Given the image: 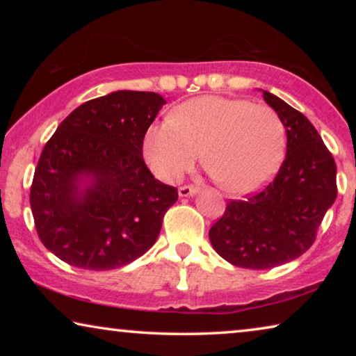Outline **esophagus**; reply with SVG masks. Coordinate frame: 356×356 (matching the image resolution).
Segmentation results:
<instances>
[{"label": "esophagus", "mask_w": 356, "mask_h": 356, "mask_svg": "<svg viewBox=\"0 0 356 356\" xmlns=\"http://www.w3.org/2000/svg\"><path fill=\"white\" fill-rule=\"evenodd\" d=\"M199 191L196 186H181L178 189V194L179 197H189V196H194Z\"/></svg>", "instance_id": "1"}]
</instances>
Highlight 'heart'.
<instances>
[{"mask_svg":"<svg viewBox=\"0 0 356 356\" xmlns=\"http://www.w3.org/2000/svg\"><path fill=\"white\" fill-rule=\"evenodd\" d=\"M202 160L227 191L248 194L264 186L285 154V128L270 106L206 95L179 104L170 118L150 124L143 152L162 181H177Z\"/></svg>","mask_w":356,"mask_h":356,"instance_id":"heart-1","label":"heart"}]
</instances>
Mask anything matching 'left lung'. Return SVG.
<instances>
[{"label": "left lung", "mask_w": 356, "mask_h": 356, "mask_svg": "<svg viewBox=\"0 0 356 356\" xmlns=\"http://www.w3.org/2000/svg\"><path fill=\"white\" fill-rule=\"evenodd\" d=\"M262 97L286 131L284 163L262 191L228 202L209 230L213 250L245 269H272L308 251L337 197V167L311 121L270 92Z\"/></svg>", "instance_id": "1"}]
</instances>
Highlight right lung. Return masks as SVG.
I'll use <instances>...</instances> for the list:
<instances>
[{"mask_svg":"<svg viewBox=\"0 0 356 356\" xmlns=\"http://www.w3.org/2000/svg\"><path fill=\"white\" fill-rule=\"evenodd\" d=\"M167 104L116 90L77 106L45 144L31 188L38 238L67 264L110 270L149 251L177 188L143 159L145 131Z\"/></svg>","mask_w":356,"mask_h":356,"instance_id":"right-lung-1","label":"right lung"}]
</instances>
